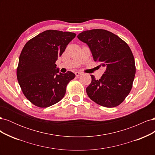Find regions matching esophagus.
I'll list each match as a JSON object with an SVG mask.
<instances>
[{
    "label": "esophagus",
    "mask_w": 155,
    "mask_h": 155,
    "mask_svg": "<svg viewBox=\"0 0 155 155\" xmlns=\"http://www.w3.org/2000/svg\"><path fill=\"white\" fill-rule=\"evenodd\" d=\"M75 74H76V76H77V77H78V76H81V75L82 74L81 72H75Z\"/></svg>",
    "instance_id": "1"
}]
</instances>
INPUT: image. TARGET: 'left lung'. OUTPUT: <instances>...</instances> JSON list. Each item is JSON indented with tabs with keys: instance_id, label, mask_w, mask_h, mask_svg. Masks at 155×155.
<instances>
[{
	"instance_id": "obj_1",
	"label": "left lung",
	"mask_w": 155,
	"mask_h": 155,
	"mask_svg": "<svg viewBox=\"0 0 155 155\" xmlns=\"http://www.w3.org/2000/svg\"><path fill=\"white\" fill-rule=\"evenodd\" d=\"M78 38L88 46L94 61L105 68L100 79L91 75L92 81L86 88L88 96L103 107L119 105L132 88L136 73L129 46L118 35L102 29L84 31Z\"/></svg>"
}]
</instances>
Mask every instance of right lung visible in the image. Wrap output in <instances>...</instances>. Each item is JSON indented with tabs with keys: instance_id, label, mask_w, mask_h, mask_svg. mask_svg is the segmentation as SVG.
Segmentation results:
<instances>
[{
	"instance_id": "obj_1",
	"label": "right lung",
	"mask_w": 155,
	"mask_h": 155,
	"mask_svg": "<svg viewBox=\"0 0 155 155\" xmlns=\"http://www.w3.org/2000/svg\"><path fill=\"white\" fill-rule=\"evenodd\" d=\"M76 34L49 30L28 41L22 48L17 68L18 84L34 105L45 108L61 100L68 83L76 75L59 72L55 61Z\"/></svg>"
}]
</instances>
